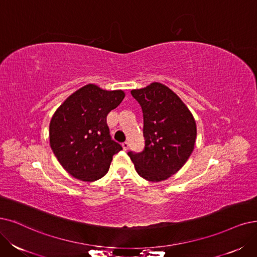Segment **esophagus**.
Returning a JSON list of instances; mask_svg holds the SVG:
<instances>
[{
  "mask_svg": "<svg viewBox=\"0 0 257 257\" xmlns=\"http://www.w3.org/2000/svg\"><path fill=\"white\" fill-rule=\"evenodd\" d=\"M121 146H122L123 150H127L128 147H129V143H128V142H123V143L121 144Z\"/></svg>",
  "mask_w": 257,
  "mask_h": 257,
  "instance_id": "obj_1",
  "label": "esophagus"
}]
</instances>
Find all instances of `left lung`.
Segmentation results:
<instances>
[{"mask_svg":"<svg viewBox=\"0 0 257 257\" xmlns=\"http://www.w3.org/2000/svg\"><path fill=\"white\" fill-rule=\"evenodd\" d=\"M131 95L143 111L145 147L129 151L138 174L160 182L175 175L192 155L197 137L196 122L183 101L166 85L154 82Z\"/></svg>","mask_w":257,"mask_h":257,"instance_id":"8db88e82","label":"left lung"}]
</instances>
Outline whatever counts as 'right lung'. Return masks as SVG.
<instances>
[{
	"mask_svg": "<svg viewBox=\"0 0 257 257\" xmlns=\"http://www.w3.org/2000/svg\"><path fill=\"white\" fill-rule=\"evenodd\" d=\"M125 97L87 84L58 108L50 123V143L62 167L74 178L92 182L108 173L113 156L122 149L110 135L109 112Z\"/></svg>",
	"mask_w": 257,
	"mask_h": 257,
	"instance_id": "1",
	"label": "right lung"
}]
</instances>
